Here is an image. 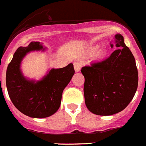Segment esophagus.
I'll return each instance as SVG.
<instances>
[{
	"label": "esophagus",
	"mask_w": 146,
	"mask_h": 146,
	"mask_svg": "<svg viewBox=\"0 0 146 146\" xmlns=\"http://www.w3.org/2000/svg\"><path fill=\"white\" fill-rule=\"evenodd\" d=\"M82 66V62H79V61H77V62H74V71L76 72H80V68H81Z\"/></svg>",
	"instance_id": "1"
}]
</instances>
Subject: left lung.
I'll return each instance as SVG.
<instances>
[{
    "label": "left lung",
    "mask_w": 146,
    "mask_h": 146,
    "mask_svg": "<svg viewBox=\"0 0 146 146\" xmlns=\"http://www.w3.org/2000/svg\"><path fill=\"white\" fill-rule=\"evenodd\" d=\"M111 48L118 49L105 60L84 66L81 72L86 108L92 113L110 115L123 110L133 99L138 86V71L133 54L121 34Z\"/></svg>",
    "instance_id": "left-lung-1"
}]
</instances>
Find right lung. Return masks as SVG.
Wrapping results in <instances>:
<instances>
[{
  "mask_svg": "<svg viewBox=\"0 0 146 146\" xmlns=\"http://www.w3.org/2000/svg\"><path fill=\"white\" fill-rule=\"evenodd\" d=\"M44 50L39 42H31L27 47H19L8 65L6 74L7 91L15 108L32 118H46L60 108L63 90L74 74V66L69 63L61 68H52L41 80H28L23 75L20 66L27 53Z\"/></svg>",
  "mask_w": 146,
  "mask_h": 146,
  "instance_id": "obj_1",
  "label": "right lung"
}]
</instances>
